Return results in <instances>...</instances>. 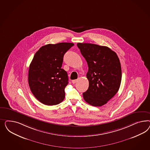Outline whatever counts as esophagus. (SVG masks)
Instances as JSON below:
<instances>
[{"mask_svg": "<svg viewBox=\"0 0 150 150\" xmlns=\"http://www.w3.org/2000/svg\"><path fill=\"white\" fill-rule=\"evenodd\" d=\"M77 80H72V83L74 84V83H75L77 82Z\"/></svg>", "mask_w": 150, "mask_h": 150, "instance_id": "esophagus-1", "label": "esophagus"}]
</instances>
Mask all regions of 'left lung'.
Here are the masks:
<instances>
[{"instance_id": "obj_1", "label": "left lung", "mask_w": 150, "mask_h": 150, "mask_svg": "<svg viewBox=\"0 0 150 150\" xmlns=\"http://www.w3.org/2000/svg\"><path fill=\"white\" fill-rule=\"evenodd\" d=\"M88 70L86 76L89 87L83 97L89 105H105L117 93L122 80V68L115 52L106 46L78 43Z\"/></svg>"}]
</instances>
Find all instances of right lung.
Masks as SVG:
<instances>
[{
    "instance_id": "add662e5",
    "label": "right lung",
    "mask_w": 150,
    "mask_h": 150,
    "mask_svg": "<svg viewBox=\"0 0 150 150\" xmlns=\"http://www.w3.org/2000/svg\"><path fill=\"white\" fill-rule=\"evenodd\" d=\"M74 45L64 42L48 44L34 55L28 70V84L33 95L43 104L58 105L64 99L68 76L62 65L64 55Z\"/></svg>"
}]
</instances>
